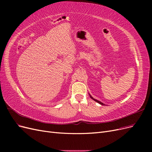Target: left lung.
Returning <instances> with one entry per match:
<instances>
[{
    "instance_id": "left-lung-1",
    "label": "left lung",
    "mask_w": 152,
    "mask_h": 152,
    "mask_svg": "<svg viewBox=\"0 0 152 152\" xmlns=\"http://www.w3.org/2000/svg\"><path fill=\"white\" fill-rule=\"evenodd\" d=\"M89 96H90V97H91V99H93L94 101H95V102H96L97 103H99L100 104H102V105H104V103H102L101 102H99V101H98V100H97V99H94V98H93V97H92V96L89 94Z\"/></svg>"
}]
</instances>
